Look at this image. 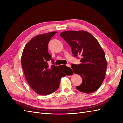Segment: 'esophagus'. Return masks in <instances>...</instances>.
<instances>
[{"label":"esophagus","mask_w":123,"mask_h":123,"mask_svg":"<svg viewBox=\"0 0 123 123\" xmlns=\"http://www.w3.org/2000/svg\"><path fill=\"white\" fill-rule=\"evenodd\" d=\"M66 65V66H67V67H70V66H71L69 64H67Z\"/></svg>","instance_id":"esophagus-1"}]
</instances>
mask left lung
Returning a JSON list of instances; mask_svg holds the SVG:
<instances>
[{"instance_id": "obj_1", "label": "left lung", "mask_w": 123, "mask_h": 123, "mask_svg": "<svg viewBox=\"0 0 123 123\" xmlns=\"http://www.w3.org/2000/svg\"><path fill=\"white\" fill-rule=\"evenodd\" d=\"M60 35L70 45L73 56L81 58V64L71 66L74 73L82 79L76 89L86 93L97 90L105 78L107 68L105 56L99 43L85 31H67Z\"/></svg>"}]
</instances>
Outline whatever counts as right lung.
Listing matches in <instances>:
<instances>
[{"label":"right lung","instance_id":"add662e5","mask_svg":"<svg viewBox=\"0 0 123 123\" xmlns=\"http://www.w3.org/2000/svg\"><path fill=\"white\" fill-rule=\"evenodd\" d=\"M56 32L33 37L24 48L21 65L29 86L37 94L49 95L59 88L62 77L71 75V68L65 65L55 66L54 61L48 52V44ZM52 60L48 66V61Z\"/></svg>","mask_w":123,"mask_h":123}]
</instances>
